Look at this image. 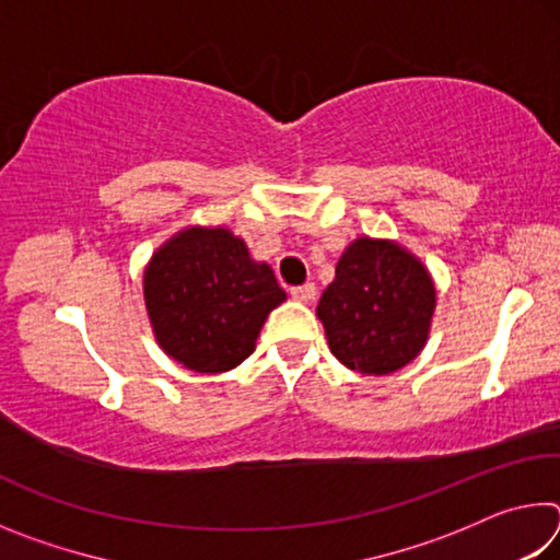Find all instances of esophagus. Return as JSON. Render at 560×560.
<instances>
[{"label":"esophagus","instance_id":"esophagus-1","mask_svg":"<svg viewBox=\"0 0 560 560\" xmlns=\"http://www.w3.org/2000/svg\"><path fill=\"white\" fill-rule=\"evenodd\" d=\"M291 299L293 301H301V303H308L316 299V287L314 283H303V287H291Z\"/></svg>","mask_w":560,"mask_h":560}]
</instances>
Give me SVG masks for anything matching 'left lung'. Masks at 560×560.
Masks as SVG:
<instances>
[{
  "instance_id": "8db88e82",
  "label": "left lung",
  "mask_w": 560,
  "mask_h": 560,
  "mask_svg": "<svg viewBox=\"0 0 560 560\" xmlns=\"http://www.w3.org/2000/svg\"><path fill=\"white\" fill-rule=\"evenodd\" d=\"M434 287L428 269L402 246L355 240L318 301L330 353L350 371L393 373L428 340Z\"/></svg>"
}]
</instances>
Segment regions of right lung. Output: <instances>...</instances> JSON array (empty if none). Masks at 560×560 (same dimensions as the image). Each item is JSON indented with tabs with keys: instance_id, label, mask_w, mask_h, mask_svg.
I'll list each match as a JSON object with an SVG mask.
<instances>
[{
	"instance_id": "1",
	"label": "right lung",
	"mask_w": 560,
	"mask_h": 560,
	"mask_svg": "<svg viewBox=\"0 0 560 560\" xmlns=\"http://www.w3.org/2000/svg\"><path fill=\"white\" fill-rule=\"evenodd\" d=\"M145 306L158 343L197 373H224L252 355L264 320L287 301L271 267L249 259L232 232L192 230L155 252Z\"/></svg>"
}]
</instances>
